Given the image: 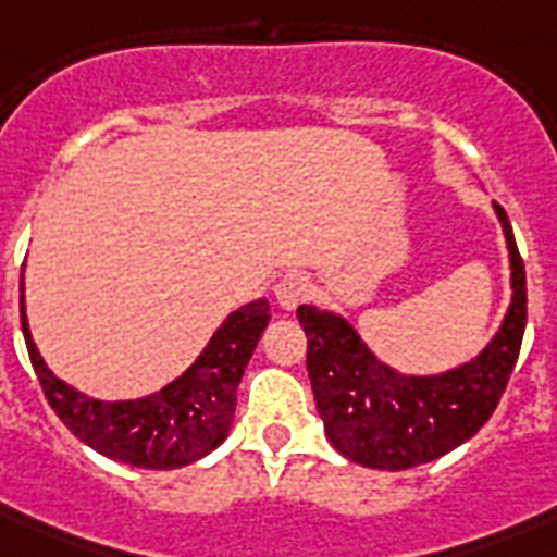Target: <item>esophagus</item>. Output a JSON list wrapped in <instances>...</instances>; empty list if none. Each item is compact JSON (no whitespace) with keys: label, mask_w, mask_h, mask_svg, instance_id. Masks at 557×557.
<instances>
[{"label":"esophagus","mask_w":557,"mask_h":557,"mask_svg":"<svg viewBox=\"0 0 557 557\" xmlns=\"http://www.w3.org/2000/svg\"><path fill=\"white\" fill-rule=\"evenodd\" d=\"M309 292H312V283H309V277H304V274H286V277L274 286V297H277V304L283 306L286 312H295L297 306L309 297Z\"/></svg>","instance_id":"esophagus-1"}]
</instances>
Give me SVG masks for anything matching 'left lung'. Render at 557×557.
I'll return each mask as SVG.
<instances>
[{
  "label": "left lung",
  "instance_id": "obj_1",
  "mask_svg": "<svg viewBox=\"0 0 557 557\" xmlns=\"http://www.w3.org/2000/svg\"><path fill=\"white\" fill-rule=\"evenodd\" d=\"M511 262V304L488 347L440 375H401L372 356L341 314L300 306L314 405L332 448L364 468L405 471L471 440L509 384L527 330V271L506 210L494 201Z\"/></svg>",
  "mask_w": 557,
  "mask_h": 557
}]
</instances>
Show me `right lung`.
I'll return each mask as SVG.
<instances>
[{"label":"right lung","mask_w":557,"mask_h":557,"mask_svg":"<svg viewBox=\"0 0 557 557\" xmlns=\"http://www.w3.org/2000/svg\"><path fill=\"white\" fill-rule=\"evenodd\" d=\"M20 312L30 364L60 422L103 457L150 471L190 466L225 442L234 422L236 387L271 321L265 297L239 306L213 332L201 356L168 387L129 401H100L48 370L30 338L25 297H20Z\"/></svg>","instance_id":"1"}]
</instances>
